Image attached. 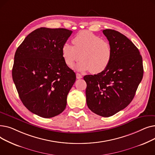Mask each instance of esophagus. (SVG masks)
<instances>
[{"mask_svg":"<svg viewBox=\"0 0 155 155\" xmlns=\"http://www.w3.org/2000/svg\"><path fill=\"white\" fill-rule=\"evenodd\" d=\"M76 77H77V79H80V78H82V75H80V73H78L76 74Z\"/></svg>","mask_w":155,"mask_h":155,"instance_id":"1","label":"esophagus"}]
</instances>
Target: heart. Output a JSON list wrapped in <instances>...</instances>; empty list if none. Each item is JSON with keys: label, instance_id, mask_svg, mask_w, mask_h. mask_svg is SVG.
<instances>
[{"label": "heart", "instance_id": "1", "mask_svg": "<svg viewBox=\"0 0 155 155\" xmlns=\"http://www.w3.org/2000/svg\"><path fill=\"white\" fill-rule=\"evenodd\" d=\"M73 43L74 46L65 43L61 48L63 58L67 66L73 67L80 58L82 60L76 67L78 71L99 73L108 67L112 56L109 42L91 31H82L73 38Z\"/></svg>", "mask_w": 155, "mask_h": 155}]
</instances>
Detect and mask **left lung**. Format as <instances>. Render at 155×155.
Wrapping results in <instances>:
<instances>
[{
    "label": "left lung",
    "mask_w": 155,
    "mask_h": 155,
    "mask_svg": "<svg viewBox=\"0 0 155 155\" xmlns=\"http://www.w3.org/2000/svg\"><path fill=\"white\" fill-rule=\"evenodd\" d=\"M112 47L108 67L98 74L84 76L88 107L102 117L126 108L135 95L143 76L142 56L126 36L113 29L103 30Z\"/></svg>",
    "instance_id": "obj_1"
}]
</instances>
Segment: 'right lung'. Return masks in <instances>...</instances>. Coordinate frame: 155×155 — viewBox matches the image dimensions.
<instances>
[{
  "label": "right lung",
  "instance_id": "1",
  "mask_svg": "<svg viewBox=\"0 0 155 155\" xmlns=\"http://www.w3.org/2000/svg\"><path fill=\"white\" fill-rule=\"evenodd\" d=\"M64 29L38 28L29 34L14 55L12 79L29 111L44 118L61 114L76 80L65 64L61 48L72 33Z\"/></svg>",
  "mask_w": 155,
  "mask_h": 155
}]
</instances>
